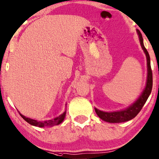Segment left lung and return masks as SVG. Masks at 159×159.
Masks as SVG:
<instances>
[{
	"label": "left lung",
	"instance_id": "8db88e82",
	"mask_svg": "<svg viewBox=\"0 0 159 159\" xmlns=\"http://www.w3.org/2000/svg\"><path fill=\"white\" fill-rule=\"evenodd\" d=\"M138 36H139V42L141 44L142 49H143L144 52L146 55V59H147V67H148V75H147V80H146L145 87L144 88L143 91L140 94V96L138 97L137 100L133 103L132 104L130 105L127 108L123 109V110L114 111V112H104L98 110L97 108H95V111L97 114L98 117H100L102 120L108 123H123L126 122L134 117L137 116L138 113L140 112L142 110L144 104H145L146 101L148 100L149 97L150 93L152 90V74L151 67H150V55L148 54L147 49H145L144 46L143 39L141 33L139 30H137Z\"/></svg>",
	"mask_w": 159,
	"mask_h": 159
}]
</instances>
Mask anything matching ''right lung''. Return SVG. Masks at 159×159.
<instances>
[{
	"instance_id": "obj_1",
	"label": "right lung",
	"mask_w": 159,
	"mask_h": 159,
	"mask_svg": "<svg viewBox=\"0 0 159 159\" xmlns=\"http://www.w3.org/2000/svg\"><path fill=\"white\" fill-rule=\"evenodd\" d=\"M66 114V110H65V112L62 113L61 115H60L58 117H55V118L51 119V120H44V121H38L36 120H34V119L30 118V117H26L25 116H24L23 115H22L21 113H20V115H21L22 118H23L26 122L29 123V124L34 125V126H38L41 128H43L45 126L52 127V126H54V125L61 124V123L64 120Z\"/></svg>"
}]
</instances>
